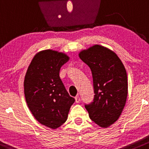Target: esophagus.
I'll return each mask as SVG.
<instances>
[{
	"label": "esophagus",
	"instance_id": "esophagus-1",
	"mask_svg": "<svg viewBox=\"0 0 149 149\" xmlns=\"http://www.w3.org/2000/svg\"><path fill=\"white\" fill-rule=\"evenodd\" d=\"M75 99H76V102H80V100H81L80 97H79V95H77V96H76V97H75Z\"/></svg>",
	"mask_w": 149,
	"mask_h": 149
}]
</instances>
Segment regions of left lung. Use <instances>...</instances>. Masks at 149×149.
Here are the masks:
<instances>
[{"label": "left lung", "mask_w": 149, "mask_h": 149, "mask_svg": "<svg viewBox=\"0 0 149 149\" xmlns=\"http://www.w3.org/2000/svg\"><path fill=\"white\" fill-rule=\"evenodd\" d=\"M79 57L90 68L93 79V100L84 106L94 122L106 127L119 119L126 103L125 68L114 52L100 45L81 52Z\"/></svg>", "instance_id": "8db88e82"}]
</instances>
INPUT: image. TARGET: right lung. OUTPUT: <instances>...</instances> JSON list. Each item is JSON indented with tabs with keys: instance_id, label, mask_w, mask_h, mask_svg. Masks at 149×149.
Returning <instances> with one entry per match:
<instances>
[{
	"instance_id": "obj_1",
	"label": "right lung",
	"mask_w": 149,
	"mask_h": 149,
	"mask_svg": "<svg viewBox=\"0 0 149 149\" xmlns=\"http://www.w3.org/2000/svg\"><path fill=\"white\" fill-rule=\"evenodd\" d=\"M69 57L63 53L44 50L32 60L24 81L29 109L41 124L57 129L65 122L75 99L60 78V68Z\"/></svg>"
}]
</instances>
